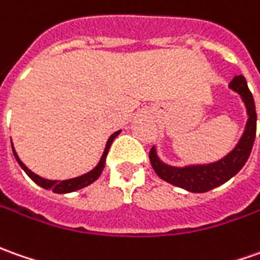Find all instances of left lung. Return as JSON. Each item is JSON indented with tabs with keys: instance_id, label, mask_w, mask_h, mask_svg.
<instances>
[{
	"instance_id": "left-lung-1",
	"label": "left lung",
	"mask_w": 260,
	"mask_h": 260,
	"mask_svg": "<svg viewBox=\"0 0 260 260\" xmlns=\"http://www.w3.org/2000/svg\"><path fill=\"white\" fill-rule=\"evenodd\" d=\"M229 87L240 94L247 112L246 128L236 147L216 162L187 167L167 166L158 158L155 147H152L149 151V161L161 180L190 192H206L229 181L246 164L256 137L255 101L247 87L246 79L242 75L233 77Z\"/></svg>"
}]
</instances>
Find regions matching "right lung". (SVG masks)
Masks as SVG:
<instances>
[{"mask_svg": "<svg viewBox=\"0 0 260 260\" xmlns=\"http://www.w3.org/2000/svg\"><path fill=\"white\" fill-rule=\"evenodd\" d=\"M119 134H121V131H116L115 134H112V135L109 137L108 142H106V147H105V151H103L102 158H101L99 164L94 167L92 171H89V173H86V174L80 175V177L70 178V180H61V181H58V180H47V178H43V177H40V175L34 174L31 170H28L27 167L24 166L23 161L18 158V155H17V152H15L14 147H13V154H14V157H15V159H17V162L20 164V167H21L24 171H25V174L28 175L34 183L39 184L40 187L46 188V190H51L53 192H57V194H66V192H72V191H76V190H80V188H83V187H86V185L92 184L93 181H96V180L99 178V175L102 174L103 167H105V161H106L108 151H109V148H111V145H112L113 139L116 138ZM11 145H13V144H11Z\"/></svg>", "mask_w": 260, "mask_h": 260, "instance_id": "obj_1", "label": "right lung"}]
</instances>
